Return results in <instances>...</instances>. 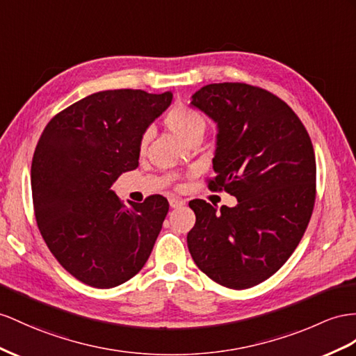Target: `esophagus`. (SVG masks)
<instances>
[{"instance_id": "34e87169", "label": "esophagus", "mask_w": 356, "mask_h": 356, "mask_svg": "<svg viewBox=\"0 0 356 356\" xmlns=\"http://www.w3.org/2000/svg\"><path fill=\"white\" fill-rule=\"evenodd\" d=\"M186 202L185 200H181V198H177V197H171L170 198V206L172 207V209H176V207H180V206H184Z\"/></svg>"}]
</instances>
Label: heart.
Segmentation results:
<instances>
[{"label": "heart", "mask_w": 356, "mask_h": 356, "mask_svg": "<svg viewBox=\"0 0 356 356\" xmlns=\"http://www.w3.org/2000/svg\"><path fill=\"white\" fill-rule=\"evenodd\" d=\"M165 126L177 135L180 140L189 143L195 136H202L206 129L203 115L186 105H175L165 115ZM150 140V132H145L141 138V149H145Z\"/></svg>", "instance_id": "obj_1"}]
</instances>
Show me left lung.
Wrapping results in <instances>:
<instances>
[{"label": "left lung", "mask_w": 356, "mask_h": 356, "mask_svg": "<svg viewBox=\"0 0 356 356\" xmlns=\"http://www.w3.org/2000/svg\"><path fill=\"white\" fill-rule=\"evenodd\" d=\"M191 105L218 126L211 191L238 198L220 212L193 200L188 248L209 278L250 289L272 277L302 239L316 200V158L302 122L284 100L243 83L209 84Z\"/></svg>", "instance_id": "left-lung-1"}]
</instances>
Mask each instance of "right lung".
Instances as JSON below:
<instances>
[{
  "label": "right lung",
  "mask_w": 356,
  "mask_h": 356,
  "mask_svg": "<svg viewBox=\"0 0 356 356\" xmlns=\"http://www.w3.org/2000/svg\"><path fill=\"white\" fill-rule=\"evenodd\" d=\"M171 99V91H99L52 117L40 135L31 163L35 221L52 256L84 284L120 286L150 256L167 198L124 206L111 186L138 167L143 135Z\"/></svg>",
  "instance_id": "obj_1"
}]
</instances>
